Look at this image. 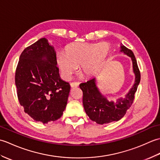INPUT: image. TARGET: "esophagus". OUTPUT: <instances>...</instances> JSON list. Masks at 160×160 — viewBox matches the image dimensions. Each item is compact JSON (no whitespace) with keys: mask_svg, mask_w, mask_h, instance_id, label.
I'll return each mask as SVG.
<instances>
[{"mask_svg":"<svg viewBox=\"0 0 160 160\" xmlns=\"http://www.w3.org/2000/svg\"><path fill=\"white\" fill-rule=\"evenodd\" d=\"M70 85H71V87H72V88L77 87L79 86V83H78V82H71V83L70 84Z\"/></svg>","mask_w":160,"mask_h":160,"instance_id":"esophagus-1","label":"esophagus"}]
</instances>
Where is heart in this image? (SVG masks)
Instances as JSON below:
<instances>
[{
    "instance_id": "heart-1",
    "label": "heart",
    "mask_w": 160,
    "mask_h": 160,
    "mask_svg": "<svg viewBox=\"0 0 160 160\" xmlns=\"http://www.w3.org/2000/svg\"><path fill=\"white\" fill-rule=\"evenodd\" d=\"M109 48L107 42H76L67 45L64 54H57V63L62 76L69 79L78 66L82 76H93L106 58Z\"/></svg>"
}]
</instances>
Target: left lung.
<instances>
[{
	"label": "left lung",
	"instance_id": "1",
	"mask_svg": "<svg viewBox=\"0 0 160 160\" xmlns=\"http://www.w3.org/2000/svg\"><path fill=\"white\" fill-rule=\"evenodd\" d=\"M120 52L131 57L135 74V83L124 98H119L115 102L108 101L99 91L96 85V78L80 84V88L83 92L84 111L91 120L97 124H108L120 120L123 118L132 104L135 93L140 82V72L133 53L122 45L120 47Z\"/></svg>",
	"mask_w": 160,
	"mask_h": 160
}]
</instances>
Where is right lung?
I'll return each mask as SVG.
<instances>
[{"label": "right lung", "instance_id": "add662e5", "mask_svg": "<svg viewBox=\"0 0 160 160\" xmlns=\"http://www.w3.org/2000/svg\"><path fill=\"white\" fill-rule=\"evenodd\" d=\"M56 53L45 38L20 54L15 74L19 102L36 122L47 124L63 113L70 92L69 84L61 79Z\"/></svg>", "mask_w": 160, "mask_h": 160}]
</instances>
